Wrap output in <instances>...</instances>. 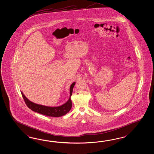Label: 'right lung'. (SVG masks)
<instances>
[{
	"instance_id": "add662e5",
	"label": "right lung",
	"mask_w": 154,
	"mask_h": 154,
	"mask_svg": "<svg viewBox=\"0 0 154 154\" xmlns=\"http://www.w3.org/2000/svg\"><path fill=\"white\" fill-rule=\"evenodd\" d=\"M75 85V82H73L70 87V96L69 100L61 106L51 107L37 104L30 101L25 96H24L23 92H21V94L27 107L29 108L32 111L47 116L59 117L63 116L67 113H69V111L72 108V102L70 97L72 96L73 88Z\"/></svg>"
}]
</instances>
